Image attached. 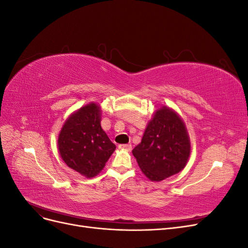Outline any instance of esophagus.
Here are the masks:
<instances>
[{"instance_id":"34e87169","label":"esophagus","mask_w":248,"mask_h":248,"mask_svg":"<svg viewBox=\"0 0 248 248\" xmlns=\"http://www.w3.org/2000/svg\"><path fill=\"white\" fill-rule=\"evenodd\" d=\"M119 148L120 149H125V150H128V151H130L132 146L130 144H125V145H119Z\"/></svg>"}]
</instances>
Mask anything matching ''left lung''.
<instances>
[{
	"instance_id": "1",
	"label": "left lung",
	"mask_w": 248,
	"mask_h": 248,
	"mask_svg": "<svg viewBox=\"0 0 248 248\" xmlns=\"http://www.w3.org/2000/svg\"><path fill=\"white\" fill-rule=\"evenodd\" d=\"M132 154L151 181H161L183 170L190 141L181 118L169 108L157 109Z\"/></svg>"
}]
</instances>
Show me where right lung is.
Segmentation results:
<instances>
[{
  "mask_svg": "<svg viewBox=\"0 0 248 248\" xmlns=\"http://www.w3.org/2000/svg\"><path fill=\"white\" fill-rule=\"evenodd\" d=\"M100 120L99 107L90 103L67 119L59 134L62 159L87 178L100 172L116 149L101 128Z\"/></svg>",
  "mask_w": 248,
  "mask_h": 248,
  "instance_id": "add662e5",
  "label": "right lung"
}]
</instances>
